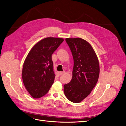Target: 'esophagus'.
Segmentation results:
<instances>
[{
	"label": "esophagus",
	"mask_w": 126,
	"mask_h": 126,
	"mask_svg": "<svg viewBox=\"0 0 126 126\" xmlns=\"http://www.w3.org/2000/svg\"><path fill=\"white\" fill-rule=\"evenodd\" d=\"M64 73H65L64 72H59V75H63V74Z\"/></svg>",
	"instance_id": "34e87169"
}]
</instances>
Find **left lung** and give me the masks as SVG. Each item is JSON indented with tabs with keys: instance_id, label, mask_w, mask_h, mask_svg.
Listing matches in <instances>:
<instances>
[{
	"instance_id": "1",
	"label": "left lung",
	"mask_w": 126,
	"mask_h": 126,
	"mask_svg": "<svg viewBox=\"0 0 126 126\" xmlns=\"http://www.w3.org/2000/svg\"><path fill=\"white\" fill-rule=\"evenodd\" d=\"M74 59L72 78L64 85L67 98L79 103L89 95L98 81L100 66L98 58L91 45L80 38H66Z\"/></svg>"
}]
</instances>
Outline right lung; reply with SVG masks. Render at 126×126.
Returning <instances> with one entry per match:
<instances>
[{
	"instance_id": "1",
	"label": "right lung",
	"mask_w": 126,
	"mask_h": 126,
	"mask_svg": "<svg viewBox=\"0 0 126 126\" xmlns=\"http://www.w3.org/2000/svg\"><path fill=\"white\" fill-rule=\"evenodd\" d=\"M63 38L47 37L36 44L23 64L22 77L28 92L38 99L47 94L54 82L55 74L52 54Z\"/></svg>"
}]
</instances>
